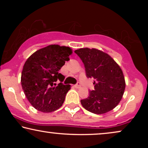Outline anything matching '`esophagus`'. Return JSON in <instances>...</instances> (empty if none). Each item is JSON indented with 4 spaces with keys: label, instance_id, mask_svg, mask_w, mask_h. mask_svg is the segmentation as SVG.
I'll use <instances>...</instances> for the list:
<instances>
[{
    "label": "esophagus",
    "instance_id": "1",
    "mask_svg": "<svg viewBox=\"0 0 148 148\" xmlns=\"http://www.w3.org/2000/svg\"><path fill=\"white\" fill-rule=\"evenodd\" d=\"M75 88H81V84L79 83H77L76 85H75Z\"/></svg>",
    "mask_w": 148,
    "mask_h": 148
}]
</instances>
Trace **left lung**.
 Returning <instances> with one entry per match:
<instances>
[{
	"label": "left lung",
	"instance_id": "8db88e82",
	"mask_svg": "<svg viewBox=\"0 0 148 148\" xmlns=\"http://www.w3.org/2000/svg\"><path fill=\"white\" fill-rule=\"evenodd\" d=\"M75 52L84 62L87 77L94 79V90L81 100L83 107L97 114L112 110L120 102L125 89L120 66L109 54L96 48H80Z\"/></svg>",
	"mask_w": 148,
	"mask_h": 148
}]
</instances>
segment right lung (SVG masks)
<instances>
[{
  "label": "right lung",
  "mask_w": 148,
  "mask_h": 148,
  "mask_svg": "<svg viewBox=\"0 0 148 148\" xmlns=\"http://www.w3.org/2000/svg\"><path fill=\"white\" fill-rule=\"evenodd\" d=\"M73 53L68 46L52 44L42 48L32 54L24 64L21 82L24 94L36 110L50 112L57 110L63 104L70 85L62 83L64 76L59 70L69 60Z\"/></svg>",
  "instance_id": "add662e5"
}]
</instances>
